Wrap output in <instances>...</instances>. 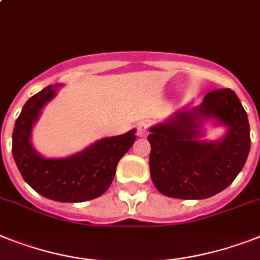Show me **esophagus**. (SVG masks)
<instances>
[{
	"instance_id": "obj_1",
	"label": "esophagus",
	"mask_w": 260,
	"mask_h": 260,
	"mask_svg": "<svg viewBox=\"0 0 260 260\" xmlns=\"http://www.w3.org/2000/svg\"><path fill=\"white\" fill-rule=\"evenodd\" d=\"M138 137H141V138H143V137H146V135L149 134V126L146 125V123H139L138 125Z\"/></svg>"
}]
</instances>
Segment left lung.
<instances>
[{
  "label": "left lung",
  "instance_id": "left-lung-1",
  "mask_svg": "<svg viewBox=\"0 0 260 260\" xmlns=\"http://www.w3.org/2000/svg\"><path fill=\"white\" fill-rule=\"evenodd\" d=\"M211 120L226 133L204 139ZM150 175L158 191L177 199H206L229 187L250 153V125L241 101L230 89L207 93L198 106H186L150 127Z\"/></svg>",
  "mask_w": 260,
  "mask_h": 260
}]
</instances>
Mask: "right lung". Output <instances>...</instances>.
Segmentation results:
<instances>
[{
    "label": "right lung",
    "instance_id": "1",
    "mask_svg": "<svg viewBox=\"0 0 260 260\" xmlns=\"http://www.w3.org/2000/svg\"><path fill=\"white\" fill-rule=\"evenodd\" d=\"M61 86H46L23 105L13 130V158L25 182L45 198L63 203L86 202L110 187L118 162L134 143L137 130L102 138L65 158L44 156L31 143V132L45 105Z\"/></svg>",
    "mask_w": 260,
    "mask_h": 260
}]
</instances>
